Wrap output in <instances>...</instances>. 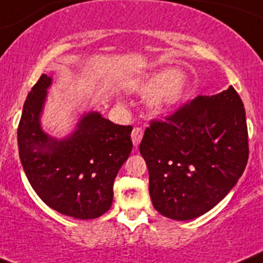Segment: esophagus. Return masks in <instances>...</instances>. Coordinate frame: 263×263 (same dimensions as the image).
Returning a JSON list of instances; mask_svg holds the SVG:
<instances>
[{"label": "esophagus", "instance_id": "esophagus-1", "mask_svg": "<svg viewBox=\"0 0 263 263\" xmlns=\"http://www.w3.org/2000/svg\"><path fill=\"white\" fill-rule=\"evenodd\" d=\"M143 135H144L143 129L139 128V127L134 128V131H132L131 134V139H132V144H134V146H139L141 139H143Z\"/></svg>", "mask_w": 263, "mask_h": 263}]
</instances>
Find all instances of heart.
Masks as SVG:
<instances>
[{"label":"heart","mask_w":263,"mask_h":263,"mask_svg":"<svg viewBox=\"0 0 263 263\" xmlns=\"http://www.w3.org/2000/svg\"><path fill=\"white\" fill-rule=\"evenodd\" d=\"M189 79L174 68L151 72L129 86L135 94L148 97L146 108L152 115L161 117L177 107L189 91Z\"/></svg>","instance_id":"obj_1"}]
</instances>
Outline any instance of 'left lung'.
I'll use <instances>...</instances> for the list:
<instances>
[{"instance_id":"left-lung-1","label":"left lung","mask_w":263,"mask_h":263,"mask_svg":"<svg viewBox=\"0 0 263 263\" xmlns=\"http://www.w3.org/2000/svg\"><path fill=\"white\" fill-rule=\"evenodd\" d=\"M140 153L153 207L179 221L202 216L228 195L247 166V115L240 96L229 86L155 120Z\"/></svg>"}]
</instances>
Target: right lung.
<instances>
[{
	"label": "right lung",
	"mask_w": 263,
	"mask_h": 263,
	"mask_svg": "<svg viewBox=\"0 0 263 263\" xmlns=\"http://www.w3.org/2000/svg\"><path fill=\"white\" fill-rule=\"evenodd\" d=\"M51 85V76L42 74L26 98L18 126L21 162L48 207L74 219H96L112 204L115 177L132 151V127L90 110L67 136L47 134L42 115Z\"/></svg>",
	"instance_id": "1"
}]
</instances>
